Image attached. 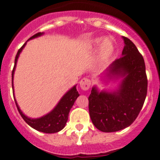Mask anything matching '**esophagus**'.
<instances>
[{
	"label": "esophagus",
	"instance_id": "1",
	"mask_svg": "<svg viewBox=\"0 0 160 160\" xmlns=\"http://www.w3.org/2000/svg\"><path fill=\"white\" fill-rule=\"evenodd\" d=\"M80 86L81 89L86 90L89 89L90 86H91V80L88 78H83L80 82Z\"/></svg>",
	"mask_w": 160,
	"mask_h": 160
}]
</instances>
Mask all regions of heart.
<instances>
[{"label":"heart","mask_w":160,"mask_h":160,"mask_svg":"<svg viewBox=\"0 0 160 160\" xmlns=\"http://www.w3.org/2000/svg\"><path fill=\"white\" fill-rule=\"evenodd\" d=\"M93 45L96 48L101 47L99 54V61L102 64L109 63L114 54L115 47L113 42L104 38H97L94 40Z\"/></svg>","instance_id":"1"}]
</instances>
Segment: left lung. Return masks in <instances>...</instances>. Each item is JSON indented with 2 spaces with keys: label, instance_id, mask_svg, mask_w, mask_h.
<instances>
[{
  "label": "left lung",
  "instance_id": "obj_1",
  "mask_svg": "<svg viewBox=\"0 0 160 160\" xmlns=\"http://www.w3.org/2000/svg\"><path fill=\"white\" fill-rule=\"evenodd\" d=\"M122 56L115 59L107 74L125 76L118 92H98L92 88L88 110L94 126L102 132L128 127L139 114L147 93V77L143 57L129 38L123 37Z\"/></svg>",
  "mask_w": 160,
  "mask_h": 160
}]
</instances>
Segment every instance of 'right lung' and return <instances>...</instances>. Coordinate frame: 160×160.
Segmentation results:
<instances>
[{"label":"right lung","instance_id":"add662e5","mask_svg":"<svg viewBox=\"0 0 160 160\" xmlns=\"http://www.w3.org/2000/svg\"><path fill=\"white\" fill-rule=\"evenodd\" d=\"M42 33H41V32L37 33L32 37H30V39L36 38L38 36L42 35ZM25 45H26V43H24V45L18 50L16 57H15L14 67H13V69L12 71V80H13V73H14L17 60H18V58L19 56V54L21 53V51L23 49ZM12 87H13V82H12ZM79 96H80V94H79L78 91L76 90V86H74L72 89L69 90L62 97V99L60 100L59 104L56 105V107L51 111V113L37 119L29 118L26 116H25L21 111V109H19L18 105L16 101H15V103H16L17 108H18L19 113L29 126L40 132H43V133H47V134H52V133H56V132L60 131L62 129H63V127H64L67 123L68 118L70 109H72V105H74L75 101Z\"/></svg>","mask_w":160,"mask_h":160}]
</instances>
